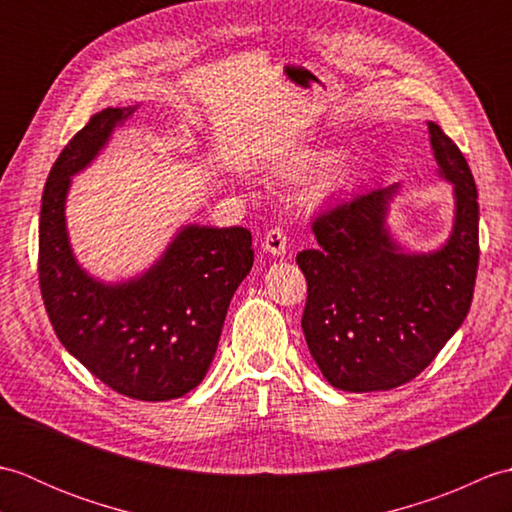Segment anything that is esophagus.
<instances>
[{
    "mask_svg": "<svg viewBox=\"0 0 512 512\" xmlns=\"http://www.w3.org/2000/svg\"><path fill=\"white\" fill-rule=\"evenodd\" d=\"M264 250L268 255L279 257V255H286L288 250V237L284 233V228H270L264 237Z\"/></svg>",
    "mask_w": 512,
    "mask_h": 512,
    "instance_id": "34e87169",
    "label": "esophagus"
}]
</instances>
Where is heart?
I'll use <instances>...</instances> for the list:
<instances>
[{
    "mask_svg": "<svg viewBox=\"0 0 512 512\" xmlns=\"http://www.w3.org/2000/svg\"><path fill=\"white\" fill-rule=\"evenodd\" d=\"M325 158H328V156L317 154V151H310V154L299 156V158L290 165V176H292V178H308L310 173H314V171H317V169L323 165ZM343 184H345V173H343L341 169H334V171H330L328 176H325V178L319 182V195H330V193H334V191H339V189L343 187Z\"/></svg>",
    "mask_w": 512,
    "mask_h": 512,
    "instance_id": "1",
    "label": "heart"
}]
</instances>
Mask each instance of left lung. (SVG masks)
Returning <instances> with one entry per match:
<instances>
[{"label": "left lung", "instance_id": "obj_1", "mask_svg": "<svg viewBox=\"0 0 512 512\" xmlns=\"http://www.w3.org/2000/svg\"><path fill=\"white\" fill-rule=\"evenodd\" d=\"M438 176L453 184L447 242L409 253L387 226L400 182L372 189L312 224L319 246L301 250L308 281L301 328L323 378L343 391H387L416 378L469 314L480 262L473 173L440 125L427 123Z\"/></svg>", "mask_w": 512, "mask_h": 512}]
</instances>
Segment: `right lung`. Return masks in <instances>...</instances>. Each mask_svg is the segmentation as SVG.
I'll use <instances>...</instances> for the list:
<instances>
[{"instance_id": "right-lung-1", "label": "right lung", "mask_w": 512, "mask_h": 512, "mask_svg": "<svg viewBox=\"0 0 512 512\" xmlns=\"http://www.w3.org/2000/svg\"><path fill=\"white\" fill-rule=\"evenodd\" d=\"M132 107H105L59 154L43 189L39 286L61 345L118 394L162 402L189 394L209 372L226 310L253 268L242 226L187 224L145 273L125 281L92 277L65 222L72 176L88 169Z\"/></svg>"}]
</instances>
